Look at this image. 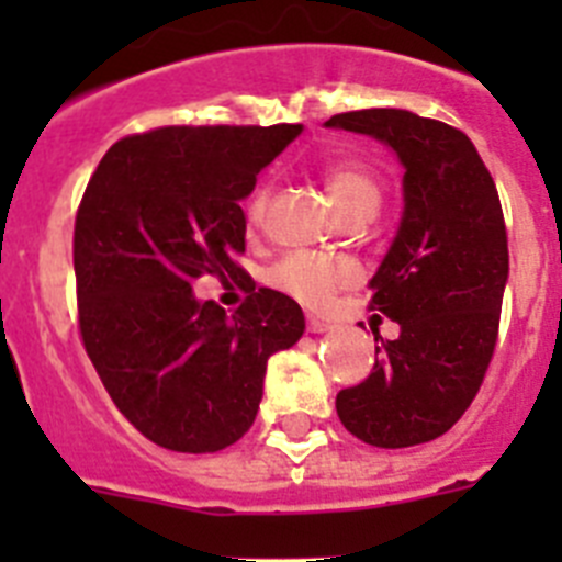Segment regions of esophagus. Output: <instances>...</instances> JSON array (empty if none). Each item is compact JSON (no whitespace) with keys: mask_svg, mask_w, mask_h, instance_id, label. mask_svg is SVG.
I'll return each mask as SVG.
<instances>
[{"mask_svg":"<svg viewBox=\"0 0 562 562\" xmlns=\"http://www.w3.org/2000/svg\"><path fill=\"white\" fill-rule=\"evenodd\" d=\"M306 329L312 331V335H324V331H331L335 329V326L331 324H326V321H321V317H306Z\"/></svg>","mask_w":562,"mask_h":562,"instance_id":"esophagus-1","label":"esophagus"}]
</instances>
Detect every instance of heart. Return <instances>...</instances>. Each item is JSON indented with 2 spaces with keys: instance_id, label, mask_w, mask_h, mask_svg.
Instances as JSON below:
<instances>
[{
  "instance_id": "b5f03b06",
  "label": "heart",
  "mask_w": 562,
  "mask_h": 562,
  "mask_svg": "<svg viewBox=\"0 0 562 562\" xmlns=\"http://www.w3.org/2000/svg\"><path fill=\"white\" fill-rule=\"evenodd\" d=\"M326 188H329L331 200L340 207L342 216H349L355 211H380L382 188L380 182L371 177L357 162H335L326 168ZM267 205V188H258L252 193L250 205H247V216L250 222L261 220ZM355 278V267L346 258L335 256H315V252H292V256L281 258L270 270L267 281L276 290L286 292L290 297L301 301L306 306L326 304V297L331 290L340 284H349Z\"/></svg>"
}]
</instances>
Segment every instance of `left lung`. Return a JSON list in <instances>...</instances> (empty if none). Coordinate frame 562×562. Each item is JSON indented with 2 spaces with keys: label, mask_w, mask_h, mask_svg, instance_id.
<instances>
[{
  "label": "left lung",
  "mask_w": 562,
  "mask_h": 562,
  "mask_svg": "<svg viewBox=\"0 0 562 562\" xmlns=\"http://www.w3.org/2000/svg\"><path fill=\"white\" fill-rule=\"evenodd\" d=\"M324 126L369 134L405 171L400 225L369 281L371 310L400 335L380 337L371 374L335 405L366 445L411 448L453 428L493 360L509 278L498 191L473 140L448 123L360 109Z\"/></svg>",
  "instance_id": "obj_1"
}]
</instances>
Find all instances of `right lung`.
Returning <instances> with one entry per match:
<instances>
[{
    "label": "right lung",
    "instance_id": "add662e5",
    "mask_svg": "<svg viewBox=\"0 0 562 562\" xmlns=\"http://www.w3.org/2000/svg\"><path fill=\"white\" fill-rule=\"evenodd\" d=\"M304 126H168L103 154L76 216L78 315L103 389L148 441L216 453L250 430L270 355L306 329L290 295L256 290L236 315L202 276L247 281L238 202Z\"/></svg>",
    "mask_w": 562,
    "mask_h": 562
}]
</instances>
